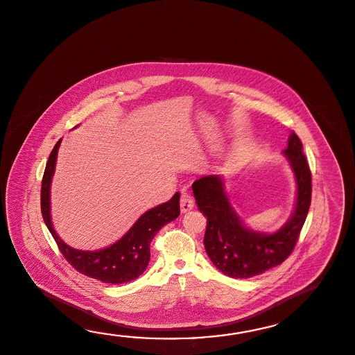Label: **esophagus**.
Masks as SVG:
<instances>
[{
  "mask_svg": "<svg viewBox=\"0 0 355 355\" xmlns=\"http://www.w3.org/2000/svg\"><path fill=\"white\" fill-rule=\"evenodd\" d=\"M181 211L182 213H187L189 210L193 209L195 206V201H193V197L189 195V193H182L181 196Z\"/></svg>",
  "mask_w": 355,
  "mask_h": 355,
  "instance_id": "esophagus-1",
  "label": "esophagus"
}]
</instances>
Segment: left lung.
I'll return each mask as SVG.
<instances>
[{
  "mask_svg": "<svg viewBox=\"0 0 355 355\" xmlns=\"http://www.w3.org/2000/svg\"><path fill=\"white\" fill-rule=\"evenodd\" d=\"M302 142L292 132L283 155L292 168L297 196L292 215L272 233L248 228L236 213L219 174L204 175L192 183L200 211L207 219L206 253L224 275L248 279L275 268L294 250L311 205L312 178Z\"/></svg>",
  "mask_w": 355,
  "mask_h": 355,
  "instance_id": "8db88e82",
  "label": "left lung"
}]
</instances>
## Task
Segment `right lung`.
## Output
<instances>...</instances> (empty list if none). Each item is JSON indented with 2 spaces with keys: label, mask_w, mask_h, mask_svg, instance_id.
I'll list each match as a JSON object with an SVG mask.
<instances>
[{
  "label": "right lung",
  "mask_w": 355,
  "mask_h": 355,
  "mask_svg": "<svg viewBox=\"0 0 355 355\" xmlns=\"http://www.w3.org/2000/svg\"><path fill=\"white\" fill-rule=\"evenodd\" d=\"M57 141L49 154L42 181L40 209L42 216L55 238V243L69 263L84 275L105 284L128 283L137 279L148 268L150 261V243L166 224L180 215V192L160 205L142 214L117 242L96 251L76 250L64 243L57 234L51 216V183L55 175L57 154L61 145Z\"/></svg>",
  "instance_id": "1"
}]
</instances>
